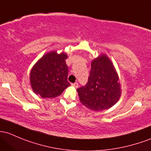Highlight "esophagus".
<instances>
[{"instance_id":"obj_1","label":"esophagus","mask_w":151,"mask_h":151,"mask_svg":"<svg viewBox=\"0 0 151 151\" xmlns=\"http://www.w3.org/2000/svg\"><path fill=\"white\" fill-rule=\"evenodd\" d=\"M71 85H72L73 87H74V88H77V87H78V83H77V82H75V83H72L71 84Z\"/></svg>"}]
</instances>
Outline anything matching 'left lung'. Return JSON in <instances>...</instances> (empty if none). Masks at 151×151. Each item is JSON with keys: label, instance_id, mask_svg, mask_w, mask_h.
I'll use <instances>...</instances> for the list:
<instances>
[{"label": "left lung", "instance_id": "8db88e82", "mask_svg": "<svg viewBox=\"0 0 151 151\" xmlns=\"http://www.w3.org/2000/svg\"><path fill=\"white\" fill-rule=\"evenodd\" d=\"M77 90L80 102L93 111L108 109L118 101L121 94L119 77L106 55L92 61L88 82Z\"/></svg>", "mask_w": 151, "mask_h": 151}]
</instances>
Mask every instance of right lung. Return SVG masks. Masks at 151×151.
Segmentation results:
<instances>
[{"label": "right lung", "instance_id": "right-lung-1", "mask_svg": "<svg viewBox=\"0 0 151 151\" xmlns=\"http://www.w3.org/2000/svg\"><path fill=\"white\" fill-rule=\"evenodd\" d=\"M66 53L50 52L42 56L33 66L30 73V82L34 92L43 98L60 96L66 88L69 69L66 63Z\"/></svg>", "mask_w": 151, "mask_h": 151}]
</instances>
